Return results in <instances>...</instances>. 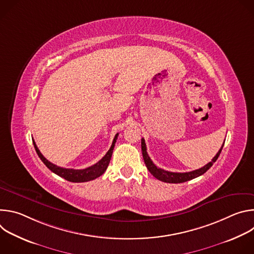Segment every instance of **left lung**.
I'll return each mask as SVG.
<instances>
[{"label":"left lung","instance_id":"obj_1","mask_svg":"<svg viewBox=\"0 0 254 254\" xmlns=\"http://www.w3.org/2000/svg\"><path fill=\"white\" fill-rule=\"evenodd\" d=\"M223 146L224 143L222 144L221 149L218 151V153L216 154V156L212 159L211 162H209L207 165H205L204 167L198 169V170H195V171H191V172H186V173H174V172H169V171H165L161 168H158L154 163L153 161L151 160V158L149 157L148 153H147V147H146V142H144V139L141 138V152H142V158H143V161H144V164H146L148 170L150 171V173L155 177L157 178L158 180L160 181H163V182H166V183H174V184H177V183H184V182H187V181H190L192 179H195L201 175H203L205 172H207L211 167L212 165L216 162V160L218 159L222 149H223Z\"/></svg>","mask_w":254,"mask_h":254}]
</instances>
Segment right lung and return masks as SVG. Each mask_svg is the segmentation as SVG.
<instances>
[{"label":"right lung","instance_id":"1","mask_svg":"<svg viewBox=\"0 0 254 254\" xmlns=\"http://www.w3.org/2000/svg\"><path fill=\"white\" fill-rule=\"evenodd\" d=\"M118 135H119V133L116 134V136L113 140V144H112L111 149L108 150V152L105 154V156L100 161H98L96 164H94V165H92V166H90L86 169H82V170L65 169V168H61V167H58V166L52 164L40 153L39 149L37 148V146H36V143H35L34 140H33V144H34V148L36 150V153L38 154L41 161L45 164V166L50 171H52L56 175L64 178L65 180L69 181V182L81 183V182H88V181L94 180V179L98 178L99 176H101L105 172V170L108 167V164H110V162H111L115 144H116V141L118 139Z\"/></svg>","mask_w":254,"mask_h":254}]
</instances>
